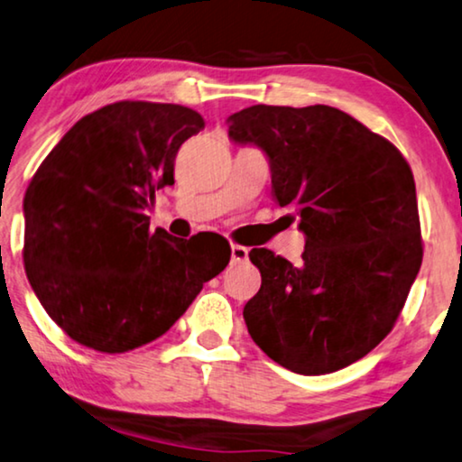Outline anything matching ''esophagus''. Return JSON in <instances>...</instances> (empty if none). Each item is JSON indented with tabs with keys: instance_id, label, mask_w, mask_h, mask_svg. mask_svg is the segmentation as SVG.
<instances>
[{
	"instance_id": "34e87169",
	"label": "esophagus",
	"mask_w": 462,
	"mask_h": 462,
	"mask_svg": "<svg viewBox=\"0 0 462 462\" xmlns=\"http://www.w3.org/2000/svg\"><path fill=\"white\" fill-rule=\"evenodd\" d=\"M247 254H250L247 247L231 245V262H236V264H244V262H247Z\"/></svg>"
}]
</instances>
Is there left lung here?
Returning <instances> with one entry per match:
<instances>
[{"instance_id": "8db88e82", "label": "left lung", "mask_w": 462, "mask_h": 462, "mask_svg": "<svg viewBox=\"0 0 462 462\" xmlns=\"http://www.w3.org/2000/svg\"><path fill=\"white\" fill-rule=\"evenodd\" d=\"M229 140L266 154L276 204L305 236L301 264L254 247L260 291L244 308L254 343L303 375L355 364L399 318L421 266L415 180L402 154L349 113L254 105Z\"/></svg>"}]
</instances>
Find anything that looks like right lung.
<instances>
[{
	"label": "right lung",
	"mask_w": 462,
	"mask_h": 462,
	"mask_svg": "<svg viewBox=\"0 0 462 462\" xmlns=\"http://www.w3.org/2000/svg\"><path fill=\"white\" fill-rule=\"evenodd\" d=\"M202 127L181 105L119 101L76 122L41 162L24 196V268L76 343L101 353L151 343L229 264L223 237L152 233L146 217Z\"/></svg>",
	"instance_id": "add662e5"
}]
</instances>
